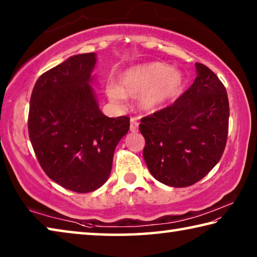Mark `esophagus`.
<instances>
[{
    "label": "esophagus",
    "instance_id": "obj_1",
    "mask_svg": "<svg viewBox=\"0 0 257 257\" xmlns=\"http://www.w3.org/2000/svg\"><path fill=\"white\" fill-rule=\"evenodd\" d=\"M130 132L137 133L138 132V121L137 118L130 119Z\"/></svg>",
    "mask_w": 257,
    "mask_h": 257
}]
</instances>
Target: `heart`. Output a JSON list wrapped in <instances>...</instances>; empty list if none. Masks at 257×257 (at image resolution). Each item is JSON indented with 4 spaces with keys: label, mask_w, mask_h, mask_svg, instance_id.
Here are the masks:
<instances>
[{
    "label": "heart",
    "mask_w": 257,
    "mask_h": 257,
    "mask_svg": "<svg viewBox=\"0 0 257 257\" xmlns=\"http://www.w3.org/2000/svg\"><path fill=\"white\" fill-rule=\"evenodd\" d=\"M184 86V75L163 62H150L130 67L121 73L119 86L108 84L106 95L114 104L125 96L138 97L142 108L154 111L169 101Z\"/></svg>",
    "instance_id": "1"
}]
</instances>
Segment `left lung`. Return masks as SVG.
<instances>
[{
    "mask_svg": "<svg viewBox=\"0 0 257 257\" xmlns=\"http://www.w3.org/2000/svg\"><path fill=\"white\" fill-rule=\"evenodd\" d=\"M197 76L176 102L141 120L150 172L171 187L203 179L222 156L229 128L225 87L211 69L196 63Z\"/></svg>",
    "mask_w": 257,
    "mask_h": 257,
    "instance_id": "left-lung-1",
    "label": "left lung"
}]
</instances>
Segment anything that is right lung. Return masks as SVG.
<instances>
[{
    "label": "right lung",
    "instance_id": "right-lung-1",
    "mask_svg": "<svg viewBox=\"0 0 257 257\" xmlns=\"http://www.w3.org/2000/svg\"><path fill=\"white\" fill-rule=\"evenodd\" d=\"M95 63V53L70 56L43 73L30 96L28 133L38 162L50 179L80 194L105 184L130 124L127 115L99 110L90 86Z\"/></svg>",
    "mask_w": 257,
    "mask_h": 257
}]
</instances>
